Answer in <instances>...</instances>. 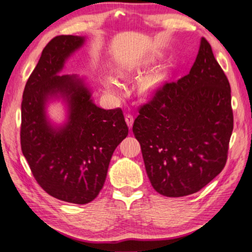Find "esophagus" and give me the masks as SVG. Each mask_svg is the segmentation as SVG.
<instances>
[{"label":"esophagus","instance_id":"1","mask_svg":"<svg viewBox=\"0 0 252 252\" xmlns=\"http://www.w3.org/2000/svg\"><path fill=\"white\" fill-rule=\"evenodd\" d=\"M125 122H126V124H127V126L129 127V128H131V127H133V124H134V117L131 116V115H126L125 116Z\"/></svg>","mask_w":252,"mask_h":252}]
</instances>
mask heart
<instances>
[{
    "instance_id": "heart-1",
    "label": "heart",
    "mask_w": 252,
    "mask_h": 252,
    "mask_svg": "<svg viewBox=\"0 0 252 252\" xmlns=\"http://www.w3.org/2000/svg\"><path fill=\"white\" fill-rule=\"evenodd\" d=\"M128 74H129L128 70L124 69L119 72V76L123 78H126L127 76H128ZM105 86H106V88H107V91L113 93V94L119 95V94H122V92H123L122 84L119 83L117 78L113 77L112 75H107V76H105ZM153 86H154V83L152 81H148V82H146V84H145V90L146 91L152 90Z\"/></svg>"
}]
</instances>
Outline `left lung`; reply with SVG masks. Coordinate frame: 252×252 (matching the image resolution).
I'll return each mask as SVG.
<instances>
[{
  "label": "left lung",
  "instance_id": "1",
  "mask_svg": "<svg viewBox=\"0 0 252 252\" xmlns=\"http://www.w3.org/2000/svg\"><path fill=\"white\" fill-rule=\"evenodd\" d=\"M232 129L230 85L204 37L189 74L158 88L133 125L152 186L166 197L195 193L221 173Z\"/></svg>",
  "mask_w": 252,
  "mask_h": 252
}]
</instances>
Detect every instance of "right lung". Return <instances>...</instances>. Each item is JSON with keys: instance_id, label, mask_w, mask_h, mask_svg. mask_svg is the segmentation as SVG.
Instances as JSON below:
<instances>
[{"instance_id": "1", "label": "right lung", "mask_w": 252, "mask_h": 252, "mask_svg": "<svg viewBox=\"0 0 252 252\" xmlns=\"http://www.w3.org/2000/svg\"><path fill=\"white\" fill-rule=\"evenodd\" d=\"M85 39L60 35L44 47L21 106L22 153L34 178L48 195L77 205L98 195L113 153L128 135L121 108L98 107L84 77L59 75ZM60 99L66 106V121L57 126L46 109Z\"/></svg>"}]
</instances>
